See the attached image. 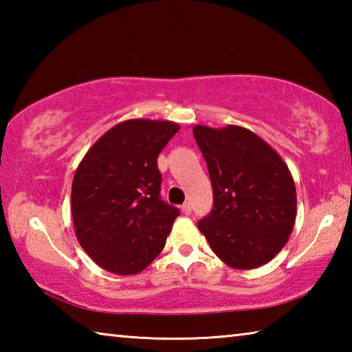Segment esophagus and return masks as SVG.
<instances>
[{
    "label": "esophagus",
    "mask_w": 352,
    "mask_h": 352,
    "mask_svg": "<svg viewBox=\"0 0 352 352\" xmlns=\"http://www.w3.org/2000/svg\"><path fill=\"white\" fill-rule=\"evenodd\" d=\"M182 211H183V214H186V216H189V214L192 212V206H190L189 201H186V204L182 205Z\"/></svg>",
    "instance_id": "esophagus-1"
}]
</instances>
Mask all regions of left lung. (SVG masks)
<instances>
[{"label":"left lung","instance_id":"obj_1","mask_svg":"<svg viewBox=\"0 0 352 352\" xmlns=\"http://www.w3.org/2000/svg\"><path fill=\"white\" fill-rule=\"evenodd\" d=\"M210 172L212 208L199 230L225 264L256 269L287 243L296 217V190L289 168L247 129L194 127Z\"/></svg>","mask_w":352,"mask_h":352}]
</instances>
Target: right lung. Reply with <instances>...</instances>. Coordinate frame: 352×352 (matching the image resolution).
<instances>
[{
	"label": "right lung",
	"mask_w": 352,
	"mask_h": 352,
	"mask_svg": "<svg viewBox=\"0 0 352 352\" xmlns=\"http://www.w3.org/2000/svg\"><path fill=\"white\" fill-rule=\"evenodd\" d=\"M178 129L169 121L121 122L77 168L71 189L76 236L102 269L135 275L164 248L180 211L162 199L157 158Z\"/></svg>",
	"instance_id": "right-lung-1"
}]
</instances>
